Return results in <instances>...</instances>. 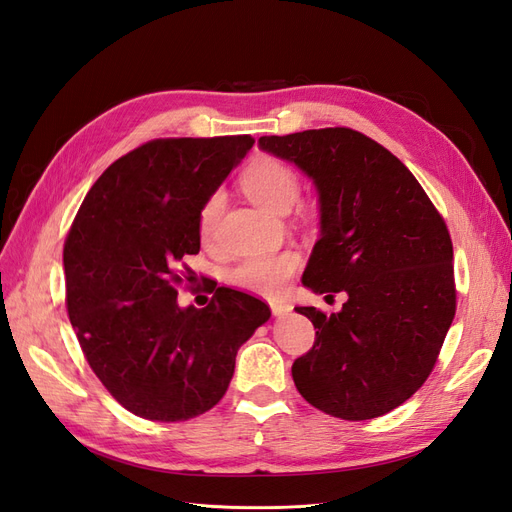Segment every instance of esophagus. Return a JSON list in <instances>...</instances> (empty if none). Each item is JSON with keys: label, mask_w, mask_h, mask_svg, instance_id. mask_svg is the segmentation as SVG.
<instances>
[{"label": "esophagus", "mask_w": 512, "mask_h": 512, "mask_svg": "<svg viewBox=\"0 0 512 512\" xmlns=\"http://www.w3.org/2000/svg\"><path fill=\"white\" fill-rule=\"evenodd\" d=\"M269 305H271L273 316H277V318H284V316H288L292 312V307L288 303H284V301H271Z\"/></svg>", "instance_id": "34e87169"}]
</instances>
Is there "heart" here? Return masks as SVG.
Segmentation results:
<instances>
[{"label":"heart","mask_w":512,"mask_h":512,"mask_svg":"<svg viewBox=\"0 0 512 512\" xmlns=\"http://www.w3.org/2000/svg\"><path fill=\"white\" fill-rule=\"evenodd\" d=\"M241 185L245 194L250 196L256 205L273 215H286L294 203L299 200L301 183L294 170L282 160L271 156H260L245 168L241 177ZM224 209V192H213L203 209L198 213V230L200 237L211 239L215 228H218L220 215ZM299 256L294 252L265 254L243 258L239 265L228 273V282L254 294H275L280 290L288 277L297 271Z\"/></svg>","instance_id":"heart-1"}]
</instances>
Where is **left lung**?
<instances>
[{"instance_id": "1", "label": "left lung", "mask_w": 512, "mask_h": 512, "mask_svg": "<svg viewBox=\"0 0 512 512\" xmlns=\"http://www.w3.org/2000/svg\"><path fill=\"white\" fill-rule=\"evenodd\" d=\"M318 194L320 237L303 271L316 294L346 292L337 314L294 307L316 344L292 365L314 408L344 421L395 410L421 389L455 318L453 243L421 183L389 149L348 128L260 136Z\"/></svg>"}]
</instances>
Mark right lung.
<instances>
[{
    "label": "right lung",
    "instance_id": "right-lung-1",
    "mask_svg": "<svg viewBox=\"0 0 512 512\" xmlns=\"http://www.w3.org/2000/svg\"><path fill=\"white\" fill-rule=\"evenodd\" d=\"M252 147L247 134L145 143L104 170L76 213L68 316L94 374L136 416L211 410L239 348L271 318L267 303L224 286L203 309L177 303L181 260L200 250L198 213Z\"/></svg>",
    "mask_w": 512,
    "mask_h": 512
}]
</instances>
